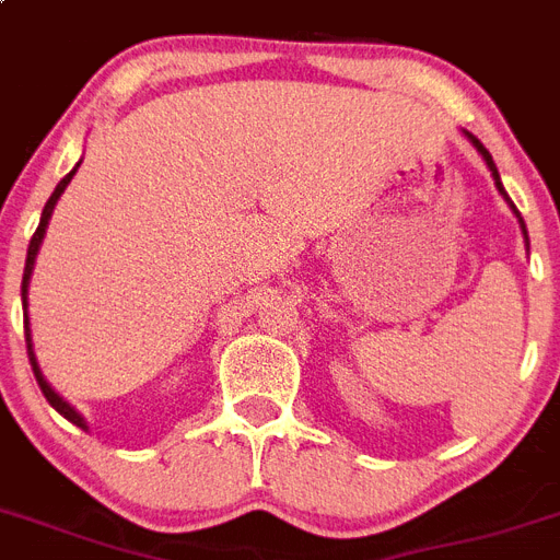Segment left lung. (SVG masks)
I'll use <instances>...</instances> for the list:
<instances>
[{"instance_id": "obj_1", "label": "left lung", "mask_w": 560, "mask_h": 560, "mask_svg": "<svg viewBox=\"0 0 560 560\" xmlns=\"http://www.w3.org/2000/svg\"><path fill=\"white\" fill-rule=\"evenodd\" d=\"M467 139H469V142H472V144H476V150H478V153H481V156H483V162H487V167H490V171H492V178H495V187H498V190H501V196H504V199L510 201V196H506L504 185H501V176H498V167H495V162H492V156H490V150L483 148V144L478 142V139H476V136H472V133H467ZM510 208L515 210V205H512V201H510ZM515 215H518L521 230H524V236H527V228H524V219H521V213H518V210H515Z\"/></svg>"}]
</instances>
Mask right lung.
I'll return each instance as SVG.
<instances>
[{"mask_svg": "<svg viewBox=\"0 0 560 560\" xmlns=\"http://www.w3.org/2000/svg\"><path fill=\"white\" fill-rule=\"evenodd\" d=\"M77 167H79V164H77ZM77 167H73V171H70L68 176H65L62 182H59V185H56L54 196H50V199H48V205H45V210H42L39 228H36V233H33L31 244H27L25 276H22V304H25V307H27V284H31L33 261H36V253H39V244H42V238H45V228H48V222H50V213H54L56 201H59V196H62V192H65V187H68V182H70V178H73V173H77ZM25 345H27V359H31L33 375H36V382H39L42 393H45V398H48V404H50V407H54V410L59 412V416H65V418H68L70 424H77V427H82V430H88V424H84V418L79 416V412L73 410V407H70V404L65 401V398H59V396H56L54 389H50V384L45 382V378H42V373H39V364H36V355H33V345H31V327H27V316H25Z\"/></svg>", "mask_w": 560, "mask_h": 560, "instance_id": "right-lung-1", "label": "right lung"}]
</instances>
